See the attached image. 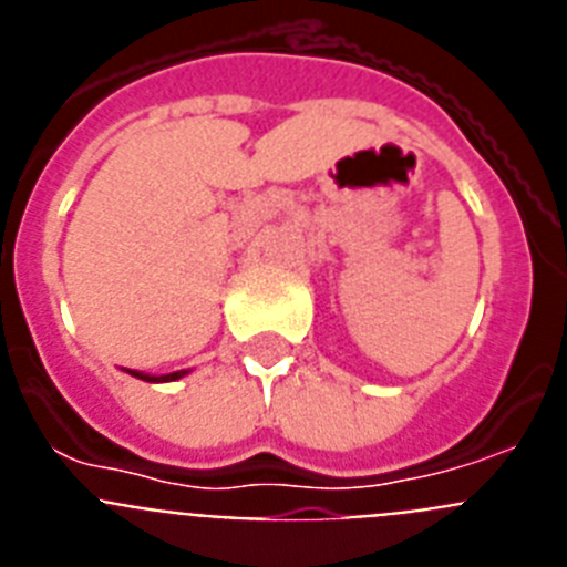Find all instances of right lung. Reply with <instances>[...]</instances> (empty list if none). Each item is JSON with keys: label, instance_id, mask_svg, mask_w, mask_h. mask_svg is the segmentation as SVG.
<instances>
[{"label": "right lung", "instance_id": "1", "mask_svg": "<svg viewBox=\"0 0 567 567\" xmlns=\"http://www.w3.org/2000/svg\"><path fill=\"white\" fill-rule=\"evenodd\" d=\"M130 374H133V378H138V380H147V383H169V380H178V378H184V369L182 372H169V374H144V372H133V369H127Z\"/></svg>", "mask_w": 567, "mask_h": 567}]
</instances>
